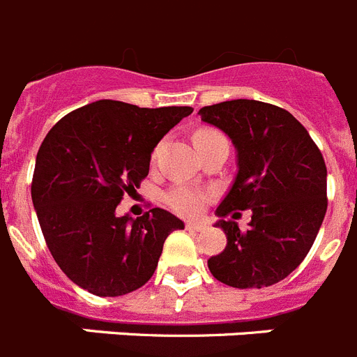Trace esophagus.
Listing matches in <instances>:
<instances>
[{
    "instance_id": "obj_1",
    "label": "esophagus",
    "mask_w": 357,
    "mask_h": 357,
    "mask_svg": "<svg viewBox=\"0 0 357 357\" xmlns=\"http://www.w3.org/2000/svg\"><path fill=\"white\" fill-rule=\"evenodd\" d=\"M185 228H187L188 231H201V230H204V225L203 222H187V225H185Z\"/></svg>"
}]
</instances>
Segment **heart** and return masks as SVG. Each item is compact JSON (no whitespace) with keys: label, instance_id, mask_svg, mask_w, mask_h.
Returning a JSON list of instances; mask_svg holds the SVG:
<instances>
[{"label":"heart","instance_id":"1","mask_svg":"<svg viewBox=\"0 0 357 357\" xmlns=\"http://www.w3.org/2000/svg\"><path fill=\"white\" fill-rule=\"evenodd\" d=\"M215 135L213 131H199L196 135V140L201 136ZM206 194L199 188L187 187V185H179V187L172 188L167 194V203L174 212L181 213V215H197L203 210L204 203H206Z\"/></svg>","mask_w":357,"mask_h":357}]
</instances>
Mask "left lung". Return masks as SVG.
Wrapping results in <instances>:
<instances>
[{"mask_svg": "<svg viewBox=\"0 0 357 357\" xmlns=\"http://www.w3.org/2000/svg\"><path fill=\"white\" fill-rule=\"evenodd\" d=\"M237 154V174L217 206L225 252L208 259L213 277L237 289H262L293 273L311 250L327 212V169L320 149L289 111L259 100L201 107ZM252 209L246 231L224 217Z\"/></svg>", "mask_w": 357, "mask_h": 357, "instance_id": "8db88e82", "label": "left lung"}]
</instances>
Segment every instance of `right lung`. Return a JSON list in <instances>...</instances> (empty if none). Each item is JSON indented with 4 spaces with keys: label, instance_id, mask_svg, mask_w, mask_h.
<instances>
[{
    "label": "right lung",
    "instance_id": "obj_1",
    "mask_svg": "<svg viewBox=\"0 0 357 357\" xmlns=\"http://www.w3.org/2000/svg\"><path fill=\"white\" fill-rule=\"evenodd\" d=\"M192 107H138L97 100L59 120L36 158L32 201L48 250L73 284L122 296L156 271L163 243L181 219L163 208L116 215L123 194L140 188L151 154Z\"/></svg>",
    "mask_w": 357,
    "mask_h": 357
}]
</instances>
